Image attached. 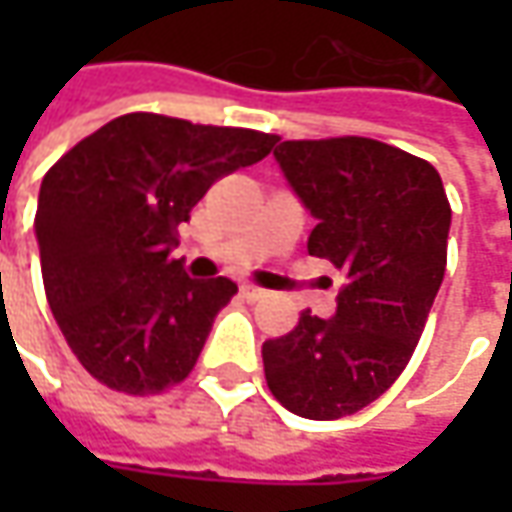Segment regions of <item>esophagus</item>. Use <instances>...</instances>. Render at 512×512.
I'll list each match as a JSON object with an SVG mask.
<instances>
[{
	"label": "esophagus",
	"instance_id": "esophagus-1",
	"mask_svg": "<svg viewBox=\"0 0 512 512\" xmlns=\"http://www.w3.org/2000/svg\"><path fill=\"white\" fill-rule=\"evenodd\" d=\"M242 296H245L247 302H262V299H267V290L253 285H242Z\"/></svg>",
	"mask_w": 512,
	"mask_h": 512
}]
</instances>
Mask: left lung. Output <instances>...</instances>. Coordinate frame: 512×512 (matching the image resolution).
Masks as SVG:
<instances>
[{
  "instance_id": "left-lung-1",
  "label": "left lung",
  "mask_w": 512,
  "mask_h": 512,
  "mask_svg": "<svg viewBox=\"0 0 512 512\" xmlns=\"http://www.w3.org/2000/svg\"><path fill=\"white\" fill-rule=\"evenodd\" d=\"M290 190L316 227L307 253L344 270L330 319L302 313L262 344L270 393L302 419H342L399 379L447 265L450 205L424 159L362 136L279 142Z\"/></svg>"
}]
</instances>
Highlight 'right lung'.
Here are the masks:
<instances>
[{"mask_svg": "<svg viewBox=\"0 0 512 512\" xmlns=\"http://www.w3.org/2000/svg\"><path fill=\"white\" fill-rule=\"evenodd\" d=\"M273 145L259 130L125 113L45 173L33 222L45 293L93 379L145 396L193 370L239 287L190 279L185 259H173L176 227L216 179Z\"/></svg>", "mask_w": 512, "mask_h": 512, "instance_id": "add662e5", "label": "right lung"}]
</instances>
